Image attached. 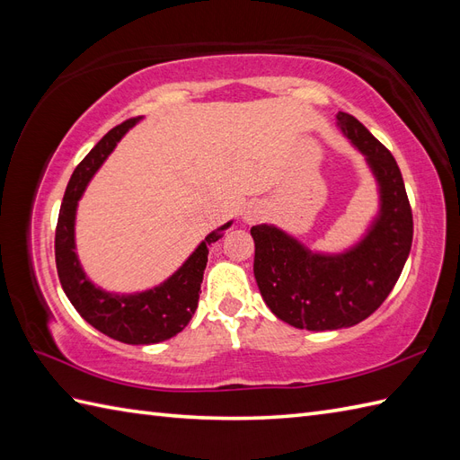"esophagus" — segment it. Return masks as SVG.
Here are the masks:
<instances>
[{"label":"esophagus","instance_id":"1","mask_svg":"<svg viewBox=\"0 0 460 460\" xmlns=\"http://www.w3.org/2000/svg\"><path fill=\"white\" fill-rule=\"evenodd\" d=\"M265 213H267L265 205L251 203L249 208H247V211H245V219H247V223H257V221H261L262 217H265Z\"/></svg>","mask_w":460,"mask_h":460}]
</instances>
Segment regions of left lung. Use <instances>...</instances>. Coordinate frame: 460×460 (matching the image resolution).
<instances>
[{
	"label": "left lung",
	"instance_id": "left-lung-1",
	"mask_svg": "<svg viewBox=\"0 0 460 460\" xmlns=\"http://www.w3.org/2000/svg\"><path fill=\"white\" fill-rule=\"evenodd\" d=\"M340 128L367 155L381 188V215L367 237L344 255L306 251L272 225H255V279L272 314L302 330L354 326L384 305L411 251L413 213L399 165L351 114Z\"/></svg>",
	"mask_w": 460,
	"mask_h": 460
}]
</instances>
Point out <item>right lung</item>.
<instances>
[{
  "mask_svg": "<svg viewBox=\"0 0 460 460\" xmlns=\"http://www.w3.org/2000/svg\"><path fill=\"white\" fill-rule=\"evenodd\" d=\"M136 120L138 119H128L114 126L75 168L57 219L55 261L58 280H61L65 295L71 300L75 310L102 334L124 341V344L138 346L158 344V341L175 336L188 326L195 308H198L209 247L223 237L229 223L209 233L193 255L183 262V267L154 290L130 296L109 295V292L96 288L84 277L75 252L76 203H79L93 173L99 170V165L112 152L116 142L122 138L130 126L136 124Z\"/></svg>",
  "mask_w": 460,
  "mask_h": 460,
  "instance_id": "obj_1",
  "label": "right lung"
}]
</instances>
